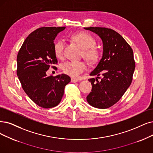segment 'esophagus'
<instances>
[{"label":"esophagus","instance_id":"obj_1","mask_svg":"<svg viewBox=\"0 0 153 153\" xmlns=\"http://www.w3.org/2000/svg\"><path fill=\"white\" fill-rule=\"evenodd\" d=\"M78 81V80L77 78H71V82L73 83H76Z\"/></svg>","mask_w":153,"mask_h":153}]
</instances>
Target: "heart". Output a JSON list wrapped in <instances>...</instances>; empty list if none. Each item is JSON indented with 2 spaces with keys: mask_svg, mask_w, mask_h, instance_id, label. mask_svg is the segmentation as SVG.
<instances>
[{
  "mask_svg": "<svg viewBox=\"0 0 153 153\" xmlns=\"http://www.w3.org/2000/svg\"><path fill=\"white\" fill-rule=\"evenodd\" d=\"M71 39L82 48V55L87 62L94 63L99 59V50L94 46L95 40L90 34L85 32H79L73 34L71 36ZM64 46L65 42L62 39H58L54 42V53L57 57L62 56ZM86 68V64L82 61H68L62 65L63 72L73 78L77 77Z\"/></svg>",
  "mask_w": 153,
  "mask_h": 153,
  "instance_id": "heart-1",
  "label": "heart"
}]
</instances>
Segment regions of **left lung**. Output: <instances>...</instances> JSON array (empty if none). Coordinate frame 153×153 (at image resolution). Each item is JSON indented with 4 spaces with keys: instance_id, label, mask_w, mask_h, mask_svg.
<instances>
[{
    "instance_id": "1",
    "label": "left lung",
    "mask_w": 153,
    "mask_h": 153,
    "mask_svg": "<svg viewBox=\"0 0 153 153\" xmlns=\"http://www.w3.org/2000/svg\"><path fill=\"white\" fill-rule=\"evenodd\" d=\"M97 34L103 42V54L99 63L90 73L95 78L91 82V92L87 100L92 107L105 109L114 105L123 97L132 80L135 70L133 51L123 36L106 27H84ZM100 81L97 78L100 75Z\"/></svg>"
}]
</instances>
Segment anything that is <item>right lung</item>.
Returning <instances> with one entry per match:
<instances>
[{"label": "right lung", "instance_id": "add662e5", "mask_svg": "<svg viewBox=\"0 0 153 153\" xmlns=\"http://www.w3.org/2000/svg\"><path fill=\"white\" fill-rule=\"evenodd\" d=\"M65 27H42L30 33L17 54V75L28 97L38 106L58 105L71 78L65 74L48 76L51 65L58 63L54 40ZM54 67V66H53Z\"/></svg>", "mask_w": 153, "mask_h": 153}]
</instances>
